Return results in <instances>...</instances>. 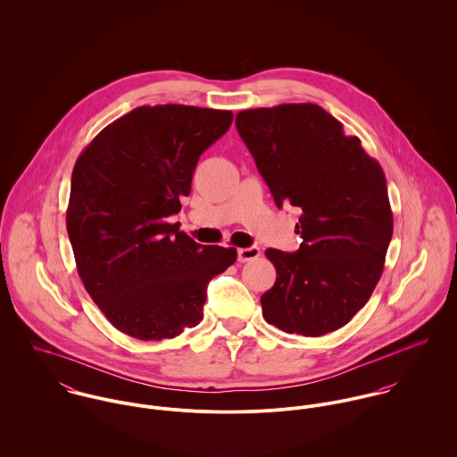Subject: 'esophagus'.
<instances>
[{"label": "esophagus", "mask_w": 457, "mask_h": 457, "mask_svg": "<svg viewBox=\"0 0 457 457\" xmlns=\"http://www.w3.org/2000/svg\"><path fill=\"white\" fill-rule=\"evenodd\" d=\"M261 257V250L257 246H250V248H239L237 250V261L250 262L255 261Z\"/></svg>", "instance_id": "34e87169"}]
</instances>
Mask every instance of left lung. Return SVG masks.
<instances>
[{"mask_svg": "<svg viewBox=\"0 0 457 457\" xmlns=\"http://www.w3.org/2000/svg\"><path fill=\"white\" fill-rule=\"evenodd\" d=\"M236 127L278 207L303 214L301 248H274L276 283L262 315L288 334L324 336L370 301L391 243V204L380 163L315 104L241 111Z\"/></svg>", "mask_w": 457, "mask_h": 457, "instance_id": "8db88e82", "label": "left lung"}]
</instances>
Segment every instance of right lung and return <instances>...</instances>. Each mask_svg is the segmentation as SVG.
<instances>
[{
	"label": "right lung",
	"mask_w": 457,
	"mask_h": 457,
	"mask_svg": "<svg viewBox=\"0 0 457 457\" xmlns=\"http://www.w3.org/2000/svg\"><path fill=\"white\" fill-rule=\"evenodd\" d=\"M232 120V111L192 105L137 107L75 162L66 230L77 272L105 319L135 339L195 327L207 283L237 259L236 248L202 246L169 223L200 154Z\"/></svg>",
	"instance_id": "1"
}]
</instances>
